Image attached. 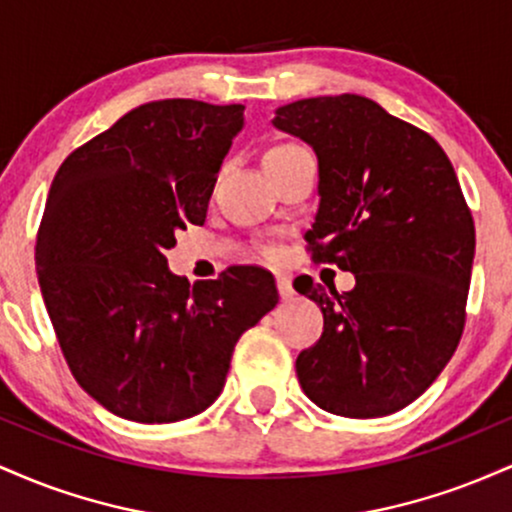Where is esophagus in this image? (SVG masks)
<instances>
[{"instance_id":"1","label":"esophagus","mask_w":512,"mask_h":512,"mask_svg":"<svg viewBox=\"0 0 512 512\" xmlns=\"http://www.w3.org/2000/svg\"><path fill=\"white\" fill-rule=\"evenodd\" d=\"M276 289H279V296L281 301H291L293 298V284H291V276L286 274H276Z\"/></svg>"}]
</instances>
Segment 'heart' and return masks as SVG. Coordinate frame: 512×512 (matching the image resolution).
Returning a JSON list of instances; mask_svg holds the SVG:
<instances>
[{"instance_id":"b5f03b06","label":"heart","mask_w":512,"mask_h":512,"mask_svg":"<svg viewBox=\"0 0 512 512\" xmlns=\"http://www.w3.org/2000/svg\"><path fill=\"white\" fill-rule=\"evenodd\" d=\"M298 146L293 144H276V146H269L267 154H264V161H272V158H279V156H286L291 154V151H296Z\"/></svg>"}]
</instances>
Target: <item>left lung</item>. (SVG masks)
I'll return each instance as SVG.
<instances>
[{
    "label": "left lung",
    "mask_w": 512,
    "mask_h": 512,
    "mask_svg": "<svg viewBox=\"0 0 512 512\" xmlns=\"http://www.w3.org/2000/svg\"><path fill=\"white\" fill-rule=\"evenodd\" d=\"M272 125L317 156L313 257L356 279L344 293L293 281L325 317L296 358L298 383L330 414H395L433 385L462 337L477 240L455 168L431 134L356 93L281 105Z\"/></svg>",
    "instance_id": "8db88e82"
}]
</instances>
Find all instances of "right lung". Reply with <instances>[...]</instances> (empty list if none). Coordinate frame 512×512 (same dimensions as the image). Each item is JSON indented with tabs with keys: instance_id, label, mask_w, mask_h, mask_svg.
<instances>
[{
	"instance_id": "obj_1",
	"label": "right lung",
	"mask_w": 512,
	"mask_h": 512,
	"mask_svg": "<svg viewBox=\"0 0 512 512\" xmlns=\"http://www.w3.org/2000/svg\"><path fill=\"white\" fill-rule=\"evenodd\" d=\"M245 105H139L72 151L35 245L45 308L76 383L139 424L190 419L221 395L240 334L279 303L274 276L231 267L190 286L175 233L202 226Z\"/></svg>"
}]
</instances>
